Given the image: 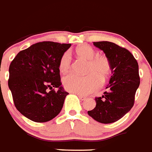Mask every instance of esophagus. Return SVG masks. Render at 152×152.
Listing matches in <instances>:
<instances>
[{
  "label": "esophagus",
  "instance_id": "esophagus-1",
  "mask_svg": "<svg viewBox=\"0 0 152 152\" xmlns=\"http://www.w3.org/2000/svg\"><path fill=\"white\" fill-rule=\"evenodd\" d=\"M78 96H79L80 99L83 100H83H85V99H86V96H82V95H78Z\"/></svg>",
  "mask_w": 152,
  "mask_h": 152
}]
</instances>
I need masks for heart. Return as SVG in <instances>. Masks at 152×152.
<instances>
[{
  "label": "heart",
  "mask_w": 152,
  "mask_h": 152,
  "mask_svg": "<svg viewBox=\"0 0 152 152\" xmlns=\"http://www.w3.org/2000/svg\"><path fill=\"white\" fill-rule=\"evenodd\" d=\"M78 57L87 61L86 76L69 74L65 76L63 83L65 89L76 94L87 95L94 92L100 86V81L104 82L110 73V63L104 56H96V52L90 46L82 45L74 50ZM71 66V56L67 52L64 53L59 61V70L65 74Z\"/></svg>",
  "instance_id": "obj_1"
}]
</instances>
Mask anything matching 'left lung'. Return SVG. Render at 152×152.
<instances>
[{
	"label": "left lung",
	"instance_id": "1",
	"mask_svg": "<svg viewBox=\"0 0 152 152\" xmlns=\"http://www.w3.org/2000/svg\"><path fill=\"white\" fill-rule=\"evenodd\" d=\"M110 63L109 83L103 96L96 98V105L88 115L97 122L113 123L122 118L134 105V95L140 84L138 64L125 48L109 41L94 42Z\"/></svg>",
	"mask_w": 152,
	"mask_h": 152
}]
</instances>
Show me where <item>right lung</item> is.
<instances>
[{"label":"right lung","mask_w":152,"mask_h":152,"mask_svg":"<svg viewBox=\"0 0 152 152\" xmlns=\"http://www.w3.org/2000/svg\"><path fill=\"white\" fill-rule=\"evenodd\" d=\"M70 46L39 42L18 53L11 62L9 89L16 108L26 118L46 122L60 113L69 93L61 86L59 61Z\"/></svg>","instance_id":"add662e5"}]
</instances>
